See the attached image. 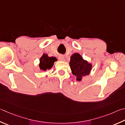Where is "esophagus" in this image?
<instances>
[{
    "mask_svg": "<svg viewBox=\"0 0 125 125\" xmlns=\"http://www.w3.org/2000/svg\"><path fill=\"white\" fill-rule=\"evenodd\" d=\"M58 60L61 61H65V58L63 56H60L58 57Z\"/></svg>",
    "mask_w": 125,
    "mask_h": 125,
    "instance_id": "obj_1",
    "label": "esophagus"
}]
</instances>
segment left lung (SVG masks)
Instances as JSON below:
<instances>
[{
    "label": "left lung",
    "mask_w": 125,
    "mask_h": 125,
    "mask_svg": "<svg viewBox=\"0 0 125 125\" xmlns=\"http://www.w3.org/2000/svg\"><path fill=\"white\" fill-rule=\"evenodd\" d=\"M69 64L73 74L76 76L78 81H80L83 76L89 74L92 67L91 64L77 53H74L71 56Z\"/></svg>",
    "instance_id": "1"
}]
</instances>
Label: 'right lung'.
Instances as JSON below:
<instances>
[{"mask_svg": "<svg viewBox=\"0 0 125 125\" xmlns=\"http://www.w3.org/2000/svg\"><path fill=\"white\" fill-rule=\"evenodd\" d=\"M57 61V58L54 57H48L47 55L44 54L40 59L39 67L40 69L46 70L51 69L53 66V63Z\"/></svg>", "mask_w": 125, "mask_h": 125, "instance_id": "right-lung-1", "label": "right lung"}]
</instances>
